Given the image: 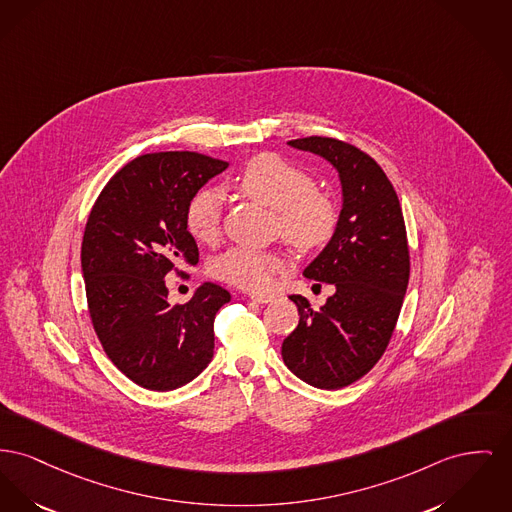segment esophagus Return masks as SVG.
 I'll return each mask as SVG.
<instances>
[{"label":"esophagus","mask_w":512,"mask_h":512,"mask_svg":"<svg viewBox=\"0 0 512 512\" xmlns=\"http://www.w3.org/2000/svg\"><path fill=\"white\" fill-rule=\"evenodd\" d=\"M251 300L257 301V303H269V301L274 300V296H271V294H253Z\"/></svg>","instance_id":"1"}]
</instances>
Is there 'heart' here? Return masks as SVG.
<instances>
[{"label": "heart", "mask_w": 512, "mask_h": 512, "mask_svg": "<svg viewBox=\"0 0 512 512\" xmlns=\"http://www.w3.org/2000/svg\"><path fill=\"white\" fill-rule=\"evenodd\" d=\"M232 187L274 211V230L301 253L323 249L336 234L340 211L327 191L317 189L315 178L298 164L261 154L249 160L232 180ZM222 197L214 189L193 195L185 211V226L193 240L211 245L220 238ZM284 269V259L265 249L232 247L209 265L214 278L247 292H265L272 276Z\"/></svg>", "instance_id": "1"}]
</instances>
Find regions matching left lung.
Instances as JSON below:
<instances>
[{
  "instance_id": "1",
  "label": "left lung",
  "mask_w": 512,
  "mask_h": 512,
  "mask_svg": "<svg viewBox=\"0 0 512 512\" xmlns=\"http://www.w3.org/2000/svg\"><path fill=\"white\" fill-rule=\"evenodd\" d=\"M288 143L331 162L344 207L329 245L303 271L334 294L321 309L290 296L300 323L284 338L282 358L307 385L336 391L369 373L391 342L410 278L406 224L391 180L367 152L332 137Z\"/></svg>"
}]
</instances>
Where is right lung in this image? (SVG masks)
Returning <instances> with one entry per match:
<instances>
[{"label":"right lung","mask_w":512,"mask_h":512,"mask_svg":"<svg viewBox=\"0 0 512 512\" xmlns=\"http://www.w3.org/2000/svg\"><path fill=\"white\" fill-rule=\"evenodd\" d=\"M226 168L199 152H149L116 172L92 205L81 243L92 327L106 356L143 389L174 391L211 363L214 317L230 292L205 282L187 303L170 305L166 276H180V261H199L185 211Z\"/></svg>","instance_id":"1"}]
</instances>
